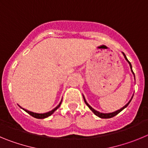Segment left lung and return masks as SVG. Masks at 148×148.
<instances>
[{"label": "left lung", "instance_id": "left-lung-1", "mask_svg": "<svg viewBox=\"0 0 148 148\" xmlns=\"http://www.w3.org/2000/svg\"><path fill=\"white\" fill-rule=\"evenodd\" d=\"M123 53V55H124V56H125V59L127 60V62L129 63V64H130V69H131V70H132V72H133V74H134V73H133V70H132V66H131V64H130V62L129 61H128L127 60V57H126V56H125V54L124 53ZM134 76H135V75H134ZM84 97V96H83ZM84 102L86 103V104H87V106H88L89 107V108H90V110H91L92 111V112H93V113L95 115H96V116H99V117H100V118H102V119H110V118H112V117H113V116H116V115L117 114H119V113H120V112H121V110H123L125 109V108H126V107H127V105L129 104H130V101H131V99H130V101H129V102L127 103V104H126V105L125 106V107H123L122 108H121V109L120 110H117V111H116V112H113V113H99V112H98V111H96V110H95L93 109V108H91V107H90V105H89L88 104H87V101H86V100H85V99H84Z\"/></svg>", "mask_w": 148, "mask_h": 148}]
</instances>
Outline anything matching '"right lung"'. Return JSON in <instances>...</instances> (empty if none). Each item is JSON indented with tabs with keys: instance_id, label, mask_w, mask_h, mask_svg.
I'll return each mask as SVG.
<instances>
[{
	"instance_id": "1",
	"label": "right lung",
	"mask_w": 148,
	"mask_h": 148,
	"mask_svg": "<svg viewBox=\"0 0 148 148\" xmlns=\"http://www.w3.org/2000/svg\"><path fill=\"white\" fill-rule=\"evenodd\" d=\"M61 102H60V104H58V105L57 106V107H56V108H55V109H53V110L49 111V112H48V113H32V112H30V111H29V110H25V109H23V110H25L27 113H29V114L30 116H33L34 118H36V119H44V118H47V117H48V116H50V115L53 114V113H54L55 111H56V110H57L58 108H59L60 105H61Z\"/></svg>"
}]
</instances>
